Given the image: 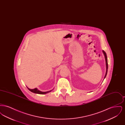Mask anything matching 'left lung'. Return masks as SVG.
<instances>
[{"instance_id":"left-lung-1","label":"left lung","mask_w":125,"mask_h":125,"mask_svg":"<svg viewBox=\"0 0 125 125\" xmlns=\"http://www.w3.org/2000/svg\"><path fill=\"white\" fill-rule=\"evenodd\" d=\"M103 52L104 53V57H105V61H106V73H105V76H104V78H105V77H106V75H107V71H108V61H107V55H106V54L105 53V52L104 51H103Z\"/></svg>"}]
</instances>
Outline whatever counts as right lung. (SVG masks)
Wrapping results in <instances>:
<instances>
[{"mask_svg":"<svg viewBox=\"0 0 125 125\" xmlns=\"http://www.w3.org/2000/svg\"><path fill=\"white\" fill-rule=\"evenodd\" d=\"M28 89H29V90H30L31 92H33V93H35L36 94H46L47 93H49L50 92H51V91L52 90H50V91H47V92H42V91H40L39 90H38L37 89H29L28 88Z\"/></svg>","mask_w":125,"mask_h":125,"instance_id":"1","label":"right lung"}]
</instances>
